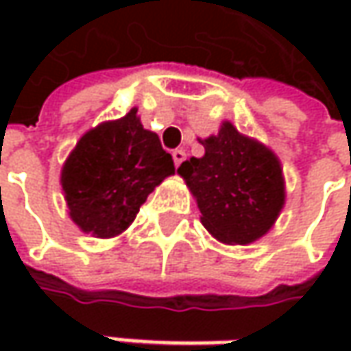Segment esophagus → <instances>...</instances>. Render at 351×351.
<instances>
[{"label":"esophagus","instance_id":"34e87169","mask_svg":"<svg viewBox=\"0 0 351 351\" xmlns=\"http://www.w3.org/2000/svg\"><path fill=\"white\" fill-rule=\"evenodd\" d=\"M171 158H173V164H176V168H178L183 160L187 158V154H185L183 150H173V152H171Z\"/></svg>","mask_w":351,"mask_h":351}]
</instances>
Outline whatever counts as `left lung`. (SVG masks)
Returning <instances> with one entry per match:
<instances>
[{
    "mask_svg": "<svg viewBox=\"0 0 351 351\" xmlns=\"http://www.w3.org/2000/svg\"><path fill=\"white\" fill-rule=\"evenodd\" d=\"M201 144L205 156L189 158L178 169L195 195L201 223L221 242L258 240L276 223L285 201L276 154L230 123Z\"/></svg>",
    "mask_w": 351,
    "mask_h": 351,
    "instance_id": "1",
    "label": "left lung"
}]
</instances>
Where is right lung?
<instances>
[{"label":"right lung","mask_w":351,"mask_h":351,"mask_svg":"<svg viewBox=\"0 0 351 351\" xmlns=\"http://www.w3.org/2000/svg\"><path fill=\"white\" fill-rule=\"evenodd\" d=\"M176 171L158 134L136 109L86 132L62 168L70 217L84 232L109 238L134 221L156 185Z\"/></svg>","instance_id":"obj_1"}]
</instances>
